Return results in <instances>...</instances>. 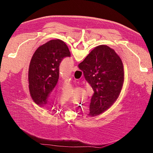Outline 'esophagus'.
<instances>
[{"label": "esophagus", "instance_id": "34e87169", "mask_svg": "<svg viewBox=\"0 0 153 153\" xmlns=\"http://www.w3.org/2000/svg\"><path fill=\"white\" fill-rule=\"evenodd\" d=\"M78 67H77L76 66H75V67H74V68H73V71H75L78 70Z\"/></svg>", "mask_w": 153, "mask_h": 153}]
</instances>
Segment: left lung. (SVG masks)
I'll return each mask as SVG.
<instances>
[{
  "mask_svg": "<svg viewBox=\"0 0 153 153\" xmlns=\"http://www.w3.org/2000/svg\"><path fill=\"white\" fill-rule=\"evenodd\" d=\"M66 43L52 39L36 50L29 68V89L31 98L37 105L47 104V98L56 85L59 77V65L62 60L70 57Z\"/></svg>",
  "mask_w": 153,
  "mask_h": 153,
  "instance_id": "left-lung-1",
  "label": "left lung"
}]
</instances>
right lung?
<instances>
[{"instance_id": "obj_1", "label": "right lung", "mask_w": 153, "mask_h": 153, "mask_svg": "<svg viewBox=\"0 0 153 153\" xmlns=\"http://www.w3.org/2000/svg\"><path fill=\"white\" fill-rule=\"evenodd\" d=\"M78 68L94 91L89 115L96 116L110 108L121 93L124 79L122 60L114 49L100 45L91 51Z\"/></svg>"}]
</instances>
